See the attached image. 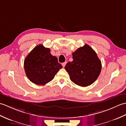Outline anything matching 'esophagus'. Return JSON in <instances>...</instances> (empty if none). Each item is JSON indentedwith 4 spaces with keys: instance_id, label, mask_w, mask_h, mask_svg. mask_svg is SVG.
Returning a JSON list of instances; mask_svg holds the SVG:
<instances>
[{
    "instance_id": "1",
    "label": "esophagus",
    "mask_w": 126,
    "mask_h": 126,
    "mask_svg": "<svg viewBox=\"0 0 126 126\" xmlns=\"http://www.w3.org/2000/svg\"><path fill=\"white\" fill-rule=\"evenodd\" d=\"M66 64V62H64V63H62V66H63V68L64 67V66H65V64Z\"/></svg>"
}]
</instances>
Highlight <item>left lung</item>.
<instances>
[{"label": "left lung", "mask_w": 126, "mask_h": 126, "mask_svg": "<svg viewBox=\"0 0 126 126\" xmlns=\"http://www.w3.org/2000/svg\"><path fill=\"white\" fill-rule=\"evenodd\" d=\"M73 61L65 66L71 81L81 87L93 84L101 73L102 64L97 54L89 45L85 44L72 53Z\"/></svg>", "instance_id": "left-lung-1"}]
</instances>
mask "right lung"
Masks as SVG:
<instances>
[{"label": "right lung", "instance_id": "1", "mask_svg": "<svg viewBox=\"0 0 126 126\" xmlns=\"http://www.w3.org/2000/svg\"><path fill=\"white\" fill-rule=\"evenodd\" d=\"M24 66L28 78L37 85H45L50 82L62 68L57 58L51 54L50 49L42 44L37 45L29 53Z\"/></svg>", "mask_w": 126, "mask_h": 126}]
</instances>
